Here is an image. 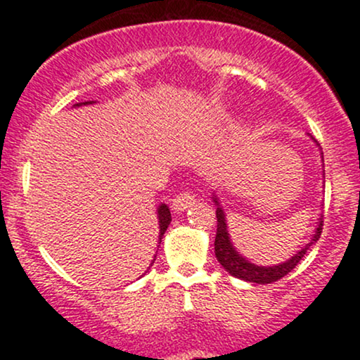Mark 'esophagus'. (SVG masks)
<instances>
[{
    "mask_svg": "<svg viewBox=\"0 0 360 360\" xmlns=\"http://www.w3.org/2000/svg\"><path fill=\"white\" fill-rule=\"evenodd\" d=\"M194 203V194L193 191H184L181 194H177V196L172 200V210H176V212H181V210H186L189 208Z\"/></svg>",
    "mask_w": 360,
    "mask_h": 360,
    "instance_id": "esophagus-1",
    "label": "esophagus"
}]
</instances>
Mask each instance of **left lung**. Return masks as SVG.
<instances>
[{"label": "left lung", "instance_id": "obj_1", "mask_svg": "<svg viewBox=\"0 0 360 360\" xmlns=\"http://www.w3.org/2000/svg\"><path fill=\"white\" fill-rule=\"evenodd\" d=\"M214 203L218 205V201L214 200ZM321 230H323V220L318 223V229L315 232V237L311 238V242L307 243L304 249H301L295 257H291L288 262L279 264V266L272 267H259L255 264H250L249 260H245L242 255H238V252L233 249V245L230 243L229 232H226V223H225V214L223 210L218 206L217 208V237H214V255H217L218 262L225 267L230 274L235 278L249 281V283H257V284H271L279 281L281 278L289 274L296 266L300 264V260L304 257L307 250L320 238Z\"/></svg>", "mask_w": 360, "mask_h": 360}]
</instances>
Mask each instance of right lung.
Wrapping results in <instances>:
<instances>
[{
    "label": "right lung",
    "instance_id": "right-lung-1",
    "mask_svg": "<svg viewBox=\"0 0 360 360\" xmlns=\"http://www.w3.org/2000/svg\"><path fill=\"white\" fill-rule=\"evenodd\" d=\"M169 223H171V212L166 205H160L159 206V225H160V233H159V242L162 240L164 233H166ZM155 260V259H154ZM154 264V262H152Z\"/></svg>",
    "mask_w": 360,
    "mask_h": 360
}]
</instances>
